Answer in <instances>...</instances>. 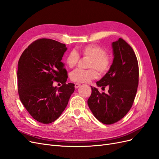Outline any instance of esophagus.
<instances>
[{"label": "esophagus", "mask_w": 159, "mask_h": 159, "mask_svg": "<svg viewBox=\"0 0 159 159\" xmlns=\"http://www.w3.org/2000/svg\"><path fill=\"white\" fill-rule=\"evenodd\" d=\"M80 86V83H76V84H75V89H78Z\"/></svg>", "instance_id": "1"}]
</instances>
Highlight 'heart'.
<instances>
[{
  "mask_svg": "<svg viewBox=\"0 0 159 159\" xmlns=\"http://www.w3.org/2000/svg\"><path fill=\"white\" fill-rule=\"evenodd\" d=\"M89 57L87 66L89 69L78 68L73 70L70 75V80L75 83H88L97 78V69L100 74L106 73L111 67V60L106 50L99 45L89 44L80 47L79 52L72 50L66 56V64L70 68H74L79 60V55Z\"/></svg>",
  "mask_w": 159,
  "mask_h": 159,
  "instance_id": "b5f03b06",
  "label": "heart"
}]
</instances>
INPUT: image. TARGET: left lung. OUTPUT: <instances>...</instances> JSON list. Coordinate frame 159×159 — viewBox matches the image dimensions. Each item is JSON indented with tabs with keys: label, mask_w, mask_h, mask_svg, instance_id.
<instances>
[{
	"label": "left lung",
	"mask_w": 159,
	"mask_h": 159,
	"mask_svg": "<svg viewBox=\"0 0 159 159\" xmlns=\"http://www.w3.org/2000/svg\"><path fill=\"white\" fill-rule=\"evenodd\" d=\"M113 63L109 71L96 83L108 86V93H100L91 87L87 103L93 114L101 123L112 124L120 121L132 107L136 95L139 78L137 58L133 49L123 39L112 43Z\"/></svg>",
	"instance_id": "8db88e82"
}]
</instances>
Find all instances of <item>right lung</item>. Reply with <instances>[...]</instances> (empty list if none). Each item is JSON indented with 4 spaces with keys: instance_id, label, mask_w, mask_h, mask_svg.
Wrapping results in <instances>:
<instances>
[{
    "instance_id": "1",
    "label": "right lung",
    "mask_w": 159,
    "mask_h": 159,
    "mask_svg": "<svg viewBox=\"0 0 159 159\" xmlns=\"http://www.w3.org/2000/svg\"><path fill=\"white\" fill-rule=\"evenodd\" d=\"M66 45L50 39L31 43L18 62V92L20 100L32 117L42 124L56 120L66 107L75 91V84L66 83L68 75L61 62ZM61 82L60 88L52 81Z\"/></svg>"
}]
</instances>
